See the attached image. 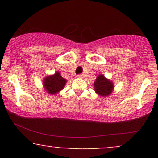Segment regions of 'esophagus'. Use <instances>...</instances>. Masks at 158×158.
Returning a JSON list of instances; mask_svg holds the SVG:
<instances>
[{
  "label": "esophagus",
  "mask_w": 158,
  "mask_h": 158,
  "mask_svg": "<svg viewBox=\"0 0 158 158\" xmlns=\"http://www.w3.org/2000/svg\"><path fill=\"white\" fill-rule=\"evenodd\" d=\"M83 77H84V75H83V74H81V73H80V74H79V75H78V78H83Z\"/></svg>",
  "instance_id": "34e87169"
}]
</instances>
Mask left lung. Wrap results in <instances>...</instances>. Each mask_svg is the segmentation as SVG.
<instances>
[{
    "label": "left lung",
    "mask_w": 158,
    "mask_h": 158,
    "mask_svg": "<svg viewBox=\"0 0 158 158\" xmlns=\"http://www.w3.org/2000/svg\"><path fill=\"white\" fill-rule=\"evenodd\" d=\"M114 85L112 81L105 78L103 75H99L94 82V89L99 95L106 97L112 92Z\"/></svg>",
    "instance_id": "8db88e82"
}]
</instances>
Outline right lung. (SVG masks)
Segmentation results:
<instances>
[{"instance_id": "1", "label": "right lung", "mask_w": 158, "mask_h": 158, "mask_svg": "<svg viewBox=\"0 0 158 158\" xmlns=\"http://www.w3.org/2000/svg\"><path fill=\"white\" fill-rule=\"evenodd\" d=\"M66 80L61 77L59 72L52 76L47 77L44 80V86L45 90L50 94H55L57 92L60 91L64 88Z\"/></svg>"}]
</instances>
